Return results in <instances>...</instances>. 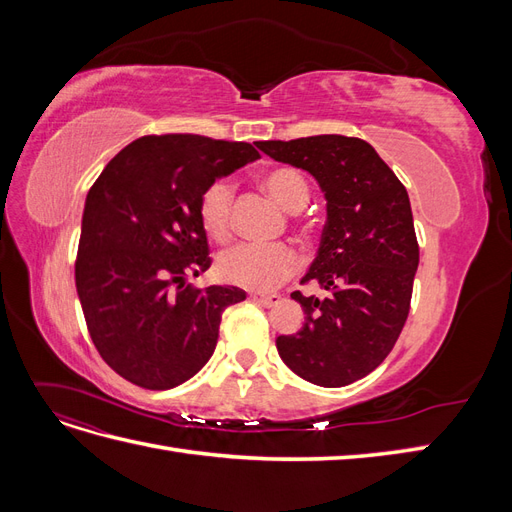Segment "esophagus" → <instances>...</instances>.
I'll list each match as a JSON object with an SVG mask.
<instances>
[{"label": "esophagus", "mask_w": 512, "mask_h": 512, "mask_svg": "<svg viewBox=\"0 0 512 512\" xmlns=\"http://www.w3.org/2000/svg\"><path fill=\"white\" fill-rule=\"evenodd\" d=\"M252 299L254 301H258L260 305H265V307H273V305H277L282 301V297L277 292H271V294H252Z\"/></svg>", "instance_id": "obj_1"}]
</instances>
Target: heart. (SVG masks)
Returning <instances> with one entry per match:
<instances>
[{"label":"heart","instance_id":"heart-1","mask_svg":"<svg viewBox=\"0 0 512 512\" xmlns=\"http://www.w3.org/2000/svg\"><path fill=\"white\" fill-rule=\"evenodd\" d=\"M260 185L288 211L301 209L309 200V185L297 168L277 166L260 175ZM232 185L215 179L198 198V222L205 235L224 243L230 237ZM299 267V256L286 243H241L224 252L218 273L224 282L247 290H271Z\"/></svg>","mask_w":512,"mask_h":512}]
</instances>
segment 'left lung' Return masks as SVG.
<instances>
[{
	"label": "left lung",
	"instance_id": "left-lung-1",
	"mask_svg": "<svg viewBox=\"0 0 512 512\" xmlns=\"http://www.w3.org/2000/svg\"><path fill=\"white\" fill-rule=\"evenodd\" d=\"M256 147L312 173L327 198L318 256L301 284L318 282L329 294H290L305 322L277 337V352L307 382L352 384L389 356L408 320L418 267L408 192L363 138L320 134Z\"/></svg>",
	"mask_w": 512,
	"mask_h": 512
}]
</instances>
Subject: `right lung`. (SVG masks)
I'll use <instances>...</instances> for the list:
<instances>
[{
    "instance_id": "1",
    "label": "right lung",
    "mask_w": 512,
    "mask_h": 512,
    "mask_svg": "<svg viewBox=\"0 0 512 512\" xmlns=\"http://www.w3.org/2000/svg\"><path fill=\"white\" fill-rule=\"evenodd\" d=\"M258 158L250 143L149 134L121 149L91 185L76 290L91 342L121 378L166 391L211 359L224 309L245 292L185 284L211 267L198 198Z\"/></svg>"
}]
</instances>
